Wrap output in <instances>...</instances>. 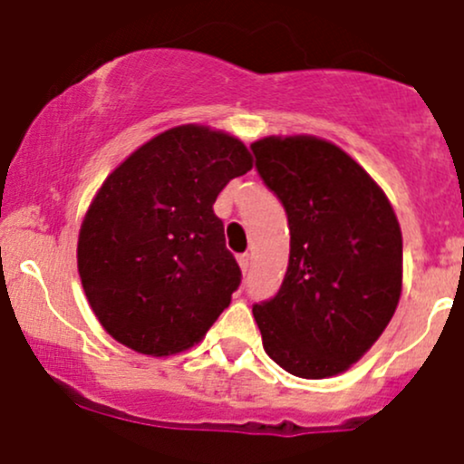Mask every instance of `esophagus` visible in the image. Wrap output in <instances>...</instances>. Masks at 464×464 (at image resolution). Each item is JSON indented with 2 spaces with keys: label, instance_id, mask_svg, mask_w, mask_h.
I'll return each instance as SVG.
<instances>
[{
  "label": "esophagus",
  "instance_id": "obj_1",
  "mask_svg": "<svg viewBox=\"0 0 464 464\" xmlns=\"http://www.w3.org/2000/svg\"><path fill=\"white\" fill-rule=\"evenodd\" d=\"M237 262H240V269L246 274V271H249V266H251V256H249V254L237 256Z\"/></svg>",
  "mask_w": 464,
  "mask_h": 464
}]
</instances>
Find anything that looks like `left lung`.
<instances>
[{"label":"left lung","instance_id":"8db88e82","mask_svg":"<svg viewBox=\"0 0 464 464\" xmlns=\"http://www.w3.org/2000/svg\"><path fill=\"white\" fill-rule=\"evenodd\" d=\"M251 150L292 236L283 285L254 305L265 353L296 377L348 371L379 339L400 301L395 213L371 175L336 145L269 137Z\"/></svg>","mask_w":464,"mask_h":464}]
</instances>
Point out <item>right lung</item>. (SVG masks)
<instances>
[{
  "mask_svg": "<svg viewBox=\"0 0 464 464\" xmlns=\"http://www.w3.org/2000/svg\"><path fill=\"white\" fill-rule=\"evenodd\" d=\"M251 166L237 139L181 125L107 177L82 222L78 271L116 341L154 357L181 353L227 310L242 271L213 204Z\"/></svg>",
  "mask_w": 464,
  "mask_h": 464,
  "instance_id": "1",
  "label": "right lung"
}]
</instances>
